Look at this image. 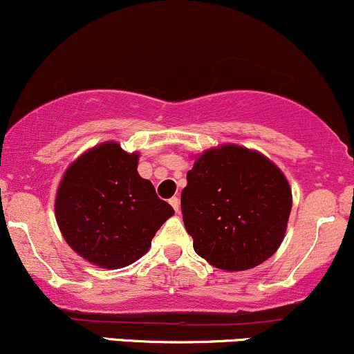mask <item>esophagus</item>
Instances as JSON below:
<instances>
[{"label":"esophagus","mask_w":354,"mask_h":354,"mask_svg":"<svg viewBox=\"0 0 354 354\" xmlns=\"http://www.w3.org/2000/svg\"><path fill=\"white\" fill-rule=\"evenodd\" d=\"M169 203H170V206L174 207V211H176V212L180 211V201H178V197H172Z\"/></svg>","instance_id":"34e87169"}]
</instances>
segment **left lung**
Here are the masks:
<instances>
[{"label":"left lung","instance_id":"left-lung-1","mask_svg":"<svg viewBox=\"0 0 354 354\" xmlns=\"http://www.w3.org/2000/svg\"><path fill=\"white\" fill-rule=\"evenodd\" d=\"M180 207L196 253L212 267L241 272L279 250L292 191L282 170L260 151L221 145L196 158Z\"/></svg>","mask_w":354,"mask_h":354}]
</instances>
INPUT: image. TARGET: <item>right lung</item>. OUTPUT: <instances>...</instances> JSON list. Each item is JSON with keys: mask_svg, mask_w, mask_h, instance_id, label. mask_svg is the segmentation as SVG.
I'll list each match as a JSON object with an SVG mask.
<instances>
[{"mask_svg": "<svg viewBox=\"0 0 354 354\" xmlns=\"http://www.w3.org/2000/svg\"><path fill=\"white\" fill-rule=\"evenodd\" d=\"M136 151L106 142L84 151L60 180L55 218L75 253L101 268H123L148 252L174 209L140 177Z\"/></svg>", "mask_w": 354, "mask_h": 354, "instance_id": "1", "label": "right lung"}]
</instances>
